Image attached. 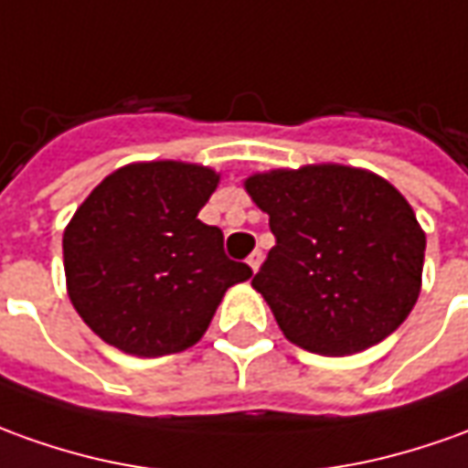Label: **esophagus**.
Returning a JSON list of instances; mask_svg holds the SVG:
<instances>
[{
    "instance_id": "1",
    "label": "esophagus",
    "mask_w": 468,
    "mask_h": 468,
    "mask_svg": "<svg viewBox=\"0 0 468 468\" xmlns=\"http://www.w3.org/2000/svg\"><path fill=\"white\" fill-rule=\"evenodd\" d=\"M247 265L252 267L254 272H257V270H260V265H262V252H260V250H254V252L247 257Z\"/></svg>"
}]
</instances>
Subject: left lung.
Here are the masks:
<instances>
[{
	"instance_id": "left-lung-1",
	"label": "left lung",
	"mask_w": 468,
	"mask_h": 468,
	"mask_svg": "<svg viewBox=\"0 0 468 468\" xmlns=\"http://www.w3.org/2000/svg\"><path fill=\"white\" fill-rule=\"evenodd\" d=\"M244 186L275 234L252 285L292 344L326 356L356 354L408 318L420 292L425 234L388 180L305 165Z\"/></svg>"
}]
</instances>
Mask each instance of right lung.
I'll return each mask as SVG.
<instances>
[{
	"label": "right lung",
	"mask_w": 468,
	"mask_h": 468,
	"mask_svg": "<svg viewBox=\"0 0 468 468\" xmlns=\"http://www.w3.org/2000/svg\"><path fill=\"white\" fill-rule=\"evenodd\" d=\"M216 183L201 165L134 163L80 203L63 262L70 303L96 336L134 356L188 349L224 292L252 277L227 257L221 229L198 218Z\"/></svg>",
	"instance_id": "add662e5"
}]
</instances>
